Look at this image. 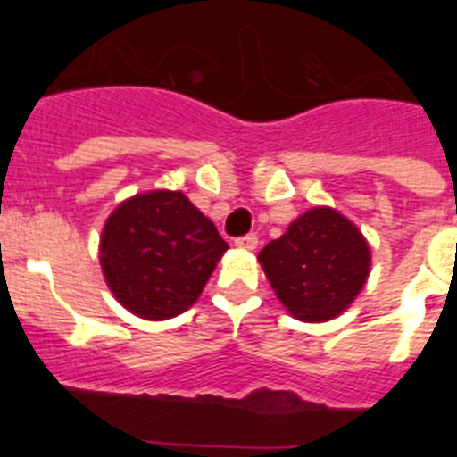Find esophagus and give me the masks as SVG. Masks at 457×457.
Masks as SVG:
<instances>
[{
  "label": "esophagus",
  "mask_w": 457,
  "mask_h": 457,
  "mask_svg": "<svg viewBox=\"0 0 457 457\" xmlns=\"http://www.w3.org/2000/svg\"><path fill=\"white\" fill-rule=\"evenodd\" d=\"M256 245H258L256 233H247V236L236 237V247L240 249H256Z\"/></svg>",
  "instance_id": "esophagus-1"
}]
</instances>
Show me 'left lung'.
<instances>
[{
    "label": "left lung",
    "mask_w": 457,
    "mask_h": 457,
    "mask_svg": "<svg viewBox=\"0 0 457 457\" xmlns=\"http://www.w3.org/2000/svg\"><path fill=\"white\" fill-rule=\"evenodd\" d=\"M258 261L297 320H332L364 288L370 252L357 226L332 208H313L268 242Z\"/></svg>",
    "instance_id": "8db88e82"
}]
</instances>
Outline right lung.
Instances as JSON below:
<instances>
[{"mask_svg":"<svg viewBox=\"0 0 457 457\" xmlns=\"http://www.w3.org/2000/svg\"><path fill=\"white\" fill-rule=\"evenodd\" d=\"M228 249L215 224L180 192H148L109 215L100 265L116 300L135 316L164 320L196 302Z\"/></svg>","mask_w":457,"mask_h":457,"instance_id":"1","label":"right lung"}]
</instances>
